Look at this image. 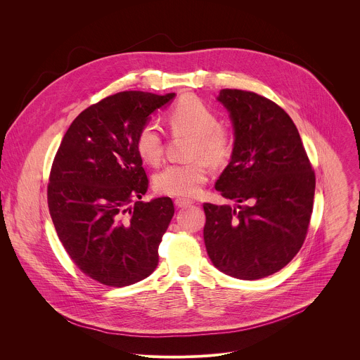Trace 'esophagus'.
Returning <instances> with one entry per match:
<instances>
[{
  "label": "esophagus",
  "mask_w": 360,
  "mask_h": 360,
  "mask_svg": "<svg viewBox=\"0 0 360 360\" xmlns=\"http://www.w3.org/2000/svg\"><path fill=\"white\" fill-rule=\"evenodd\" d=\"M194 202L191 200H186V198H176L174 200V205L177 207H186V206L193 205Z\"/></svg>",
  "instance_id": "esophagus-1"
}]
</instances>
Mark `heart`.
<instances>
[{"label": "heart", "instance_id": "1", "mask_svg": "<svg viewBox=\"0 0 360 360\" xmlns=\"http://www.w3.org/2000/svg\"><path fill=\"white\" fill-rule=\"evenodd\" d=\"M174 136H190L188 163H173L163 167L154 179L155 190L172 197H195L207 181L209 172L204 160L212 166H223L233 154V137L220 126L217 113L204 101L188 96L176 103L167 115ZM137 153L144 162L159 165L165 154L162 129L156 122H147L136 139Z\"/></svg>", "mask_w": 360, "mask_h": 360}]
</instances>
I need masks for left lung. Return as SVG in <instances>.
Masks as SVG:
<instances>
[{"label": "left lung", "instance_id": "8db88e82", "mask_svg": "<svg viewBox=\"0 0 360 360\" xmlns=\"http://www.w3.org/2000/svg\"><path fill=\"white\" fill-rule=\"evenodd\" d=\"M234 127L231 160L214 188L250 205L204 204V240L212 263L241 278L267 277L301 250L313 209L314 170L301 136L277 103L244 90H220Z\"/></svg>", "mask_w": 360, "mask_h": 360}]
</instances>
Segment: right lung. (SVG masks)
Listing matches in <instances>:
<instances>
[{"mask_svg":"<svg viewBox=\"0 0 360 360\" xmlns=\"http://www.w3.org/2000/svg\"><path fill=\"white\" fill-rule=\"evenodd\" d=\"M174 93L122 91L84 109L52 162L47 190L56 234L73 263L109 287L148 277L174 214L169 197L140 201L148 177L136 139Z\"/></svg>","mask_w":360,"mask_h":360,"instance_id":"add662e5","label":"right lung"}]
</instances>
